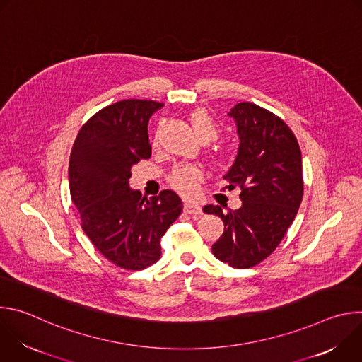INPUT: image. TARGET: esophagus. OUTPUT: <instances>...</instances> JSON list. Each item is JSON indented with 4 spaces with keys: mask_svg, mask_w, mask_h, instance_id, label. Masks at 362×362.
I'll list each match as a JSON object with an SVG mask.
<instances>
[{
    "mask_svg": "<svg viewBox=\"0 0 362 362\" xmlns=\"http://www.w3.org/2000/svg\"><path fill=\"white\" fill-rule=\"evenodd\" d=\"M183 208H185V212H186V214H189V215H192V216H194V218H197V216L202 215V208H200V206H199L197 203L186 202Z\"/></svg>",
    "mask_w": 362,
    "mask_h": 362,
    "instance_id": "esophagus-1",
    "label": "esophagus"
}]
</instances>
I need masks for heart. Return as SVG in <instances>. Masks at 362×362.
Listing matches in <instances>:
<instances>
[{
	"instance_id": "b5f03b06",
	"label": "heart",
	"mask_w": 362,
	"mask_h": 362,
	"mask_svg": "<svg viewBox=\"0 0 362 362\" xmlns=\"http://www.w3.org/2000/svg\"><path fill=\"white\" fill-rule=\"evenodd\" d=\"M190 123L194 133L202 140H214L219 133V126L216 120L204 109L194 110L190 115ZM168 180L173 189L185 194H192L197 189L199 182L202 180V172L196 166H180L172 170Z\"/></svg>"
}]
</instances>
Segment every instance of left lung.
Segmentation results:
<instances>
[{"instance_id": "left-lung-1", "label": "left lung", "mask_w": 362, "mask_h": 362, "mask_svg": "<svg viewBox=\"0 0 362 362\" xmlns=\"http://www.w3.org/2000/svg\"><path fill=\"white\" fill-rule=\"evenodd\" d=\"M229 116L240 139L236 159L223 176L226 189L240 190L242 206L223 212L204 206V214L223 221L225 232L212 252L232 268L247 269L265 261L292 225L303 196L302 156L288 124L272 112L239 103Z\"/></svg>"}]
</instances>
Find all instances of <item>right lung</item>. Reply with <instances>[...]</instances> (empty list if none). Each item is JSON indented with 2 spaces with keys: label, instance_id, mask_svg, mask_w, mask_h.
I'll use <instances>...</instances> for the list:
<instances>
[{
  "label": "right lung",
  "instance_id": "1",
  "mask_svg": "<svg viewBox=\"0 0 362 362\" xmlns=\"http://www.w3.org/2000/svg\"><path fill=\"white\" fill-rule=\"evenodd\" d=\"M162 106L136 98L113 103L81 126L70 154V194L81 228L106 259L127 271L160 259V239L183 209L173 190L146 199L129 187L132 166L150 158L147 123Z\"/></svg>",
  "mask_w": 362,
  "mask_h": 362
}]
</instances>
